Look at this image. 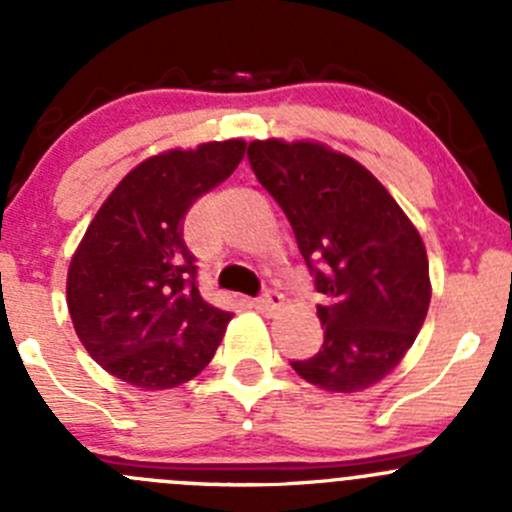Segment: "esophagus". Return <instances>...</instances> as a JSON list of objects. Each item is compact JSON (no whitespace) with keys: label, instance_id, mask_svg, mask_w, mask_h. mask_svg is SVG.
<instances>
[{"label":"esophagus","instance_id":"1","mask_svg":"<svg viewBox=\"0 0 512 512\" xmlns=\"http://www.w3.org/2000/svg\"><path fill=\"white\" fill-rule=\"evenodd\" d=\"M285 304V297H282L277 289H265V292L260 294V297L255 299V309H260L262 314H272L277 312V309Z\"/></svg>","mask_w":512,"mask_h":512}]
</instances>
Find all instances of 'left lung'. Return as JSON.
<instances>
[{"instance_id":"8db88e82","label":"left lung","mask_w":512,"mask_h":512,"mask_svg":"<svg viewBox=\"0 0 512 512\" xmlns=\"http://www.w3.org/2000/svg\"><path fill=\"white\" fill-rule=\"evenodd\" d=\"M250 168L275 198L322 294L324 344L289 361L327 391L366 389L414 344L431 302L421 235L354 158L319 143L252 141Z\"/></svg>"}]
</instances>
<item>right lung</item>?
I'll use <instances>...</instances> for the list:
<instances>
[{
	"instance_id": "1",
	"label": "right lung",
	"mask_w": 512,
	"mask_h": 512,
	"mask_svg": "<svg viewBox=\"0 0 512 512\" xmlns=\"http://www.w3.org/2000/svg\"><path fill=\"white\" fill-rule=\"evenodd\" d=\"M245 141L143 160L116 185L69 267L66 302L86 352L141 389H173L213 359L232 312L205 302L183 240L190 205L230 178Z\"/></svg>"
}]
</instances>
